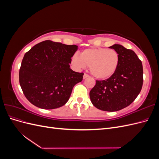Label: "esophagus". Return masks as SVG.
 <instances>
[{"mask_svg":"<svg viewBox=\"0 0 159 159\" xmlns=\"http://www.w3.org/2000/svg\"><path fill=\"white\" fill-rule=\"evenodd\" d=\"M88 77H89V75H88V74H84V79H86L87 78H88Z\"/></svg>","mask_w":159,"mask_h":159,"instance_id":"esophagus-1","label":"esophagus"}]
</instances>
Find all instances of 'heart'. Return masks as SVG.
<instances>
[{
    "mask_svg": "<svg viewBox=\"0 0 159 159\" xmlns=\"http://www.w3.org/2000/svg\"><path fill=\"white\" fill-rule=\"evenodd\" d=\"M120 57L113 50L105 48L85 49L81 52L80 57L75 55L72 63L78 68L87 66L91 74L98 80H106L111 77L117 71Z\"/></svg>",
    "mask_w": 159,
    "mask_h": 159,
    "instance_id": "obj_1",
    "label": "heart"
}]
</instances>
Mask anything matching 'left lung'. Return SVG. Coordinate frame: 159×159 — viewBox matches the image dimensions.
Listing matches in <instances>:
<instances>
[{"mask_svg":"<svg viewBox=\"0 0 159 159\" xmlns=\"http://www.w3.org/2000/svg\"><path fill=\"white\" fill-rule=\"evenodd\" d=\"M120 57L115 73L105 80H97L89 92L94 106L105 111H116L133 102L141 92L143 83L141 61L134 51L120 44L109 47Z\"/></svg>","mask_w":159,"mask_h":159,"instance_id":"obj_1","label":"left lung"}]
</instances>
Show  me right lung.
Masks as SVG:
<instances>
[{"label": "right lung", "mask_w": 159, "mask_h": 159, "mask_svg": "<svg viewBox=\"0 0 159 159\" xmlns=\"http://www.w3.org/2000/svg\"><path fill=\"white\" fill-rule=\"evenodd\" d=\"M77 50L76 45L45 40L26 53L19 71V82L32 104L52 109L67 103L74 86L83 80L84 73L70 68Z\"/></svg>", "instance_id": "right-lung-1"}]
</instances>
